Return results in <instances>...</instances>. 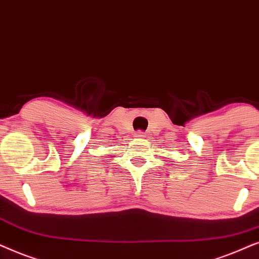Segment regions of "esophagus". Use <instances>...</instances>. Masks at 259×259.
I'll list each match as a JSON object with an SVG mask.
<instances>
[{
  "label": "esophagus",
  "instance_id": "1",
  "mask_svg": "<svg viewBox=\"0 0 259 259\" xmlns=\"http://www.w3.org/2000/svg\"><path fill=\"white\" fill-rule=\"evenodd\" d=\"M134 136H135V137H146V134L142 133V132H137Z\"/></svg>",
  "mask_w": 259,
  "mask_h": 259
}]
</instances>
